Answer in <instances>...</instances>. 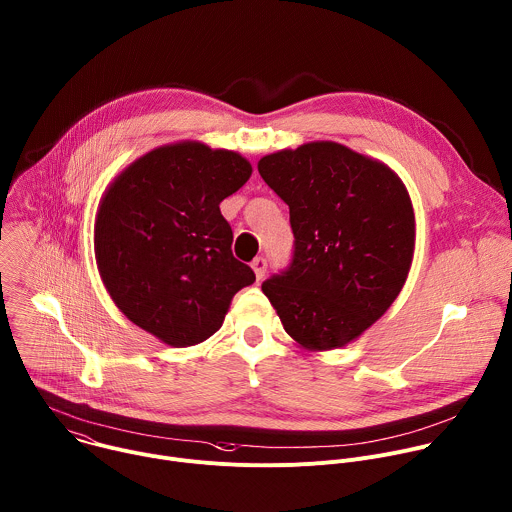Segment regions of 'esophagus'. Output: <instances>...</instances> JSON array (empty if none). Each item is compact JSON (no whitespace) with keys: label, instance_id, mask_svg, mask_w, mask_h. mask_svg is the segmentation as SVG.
<instances>
[{"label":"esophagus","instance_id":"1","mask_svg":"<svg viewBox=\"0 0 512 512\" xmlns=\"http://www.w3.org/2000/svg\"><path fill=\"white\" fill-rule=\"evenodd\" d=\"M251 267H253V271H255L257 281H261V279L265 277V273H267V259H265V257H255L253 263H251Z\"/></svg>","mask_w":512,"mask_h":512}]
</instances>
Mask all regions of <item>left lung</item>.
<instances>
[{"label": "left lung", "mask_w": 512, "mask_h": 512, "mask_svg": "<svg viewBox=\"0 0 512 512\" xmlns=\"http://www.w3.org/2000/svg\"><path fill=\"white\" fill-rule=\"evenodd\" d=\"M259 175L289 207L293 255L261 289L307 350L342 348L404 287L414 211L392 170L335 142L267 154Z\"/></svg>", "instance_id": "8db88e82"}]
</instances>
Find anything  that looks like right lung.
<instances>
[{
	"label": "right lung",
	"instance_id": "add662e5",
	"mask_svg": "<svg viewBox=\"0 0 512 512\" xmlns=\"http://www.w3.org/2000/svg\"><path fill=\"white\" fill-rule=\"evenodd\" d=\"M249 177L241 154L179 142L132 162L100 203V277L118 309L168 346L205 342L233 295L255 281L233 257V231L219 209Z\"/></svg>",
	"mask_w": 512,
	"mask_h": 512
}]
</instances>
